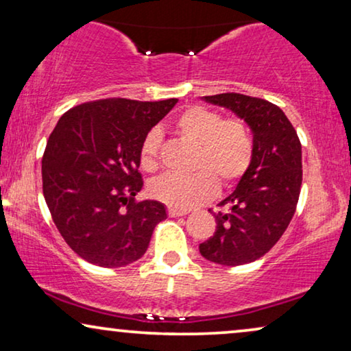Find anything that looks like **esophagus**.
<instances>
[{
    "label": "esophagus",
    "mask_w": 351,
    "mask_h": 351,
    "mask_svg": "<svg viewBox=\"0 0 351 351\" xmlns=\"http://www.w3.org/2000/svg\"><path fill=\"white\" fill-rule=\"evenodd\" d=\"M167 214H169V217H182V215H186V210L169 208L167 209Z\"/></svg>",
    "instance_id": "esophagus-1"
}]
</instances>
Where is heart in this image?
I'll use <instances>...</instances> for the list:
<instances>
[{
	"mask_svg": "<svg viewBox=\"0 0 351 351\" xmlns=\"http://www.w3.org/2000/svg\"><path fill=\"white\" fill-rule=\"evenodd\" d=\"M176 131L198 145L195 174L165 176L153 180L150 193L171 208L186 210L206 203L215 195L217 182L230 186L251 165L252 138L241 119H223L215 110L190 107L177 117ZM162 136L153 129L142 141L138 161L147 172L160 166Z\"/></svg>",
	"mask_w": 351,
	"mask_h": 351,
	"instance_id": "heart-1",
	"label": "heart"
}]
</instances>
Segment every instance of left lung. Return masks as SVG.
Wrapping results in <instances>:
<instances>
[{
  "instance_id": "left-lung-1",
  "label": "left lung",
  "mask_w": 351,
  "mask_h": 351,
  "mask_svg": "<svg viewBox=\"0 0 351 351\" xmlns=\"http://www.w3.org/2000/svg\"><path fill=\"white\" fill-rule=\"evenodd\" d=\"M204 102L230 110L252 132V158L237 189L214 214V237L199 244L209 262L234 267L270 251L295 213L302 185V145L285 112L263 99L238 93L204 95Z\"/></svg>"
}]
</instances>
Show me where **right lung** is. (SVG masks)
Returning a JSON list of instances; mask_svg holds the SVG:
<instances>
[{"label":"right lung","mask_w":351,"mask_h":351,"mask_svg":"<svg viewBox=\"0 0 351 351\" xmlns=\"http://www.w3.org/2000/svg\"><path fill=\"white\" fill-rule=\"evenodd\" d=\"M179 102L102 99L64 113L43 156V195L57 230L86 262L117 268L145 254L167 217L156 199L134 201L142 141Z\"/></svg>","instance_id":"1"}]
</instances>
